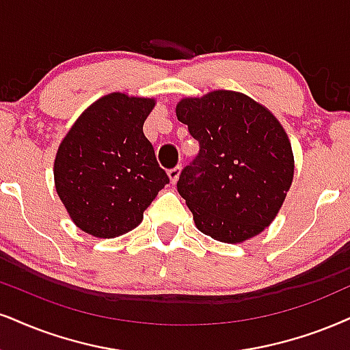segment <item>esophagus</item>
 <instances>
[{"instance_id": "esophagus-1", "label": "esophagus", "mask_w": 350, "mask_h": 350, "mask_svg": "<svg viewBox=\"0 0 350 350\" xmlns=\"http://www.w3.org/2000/svg\"><path fill=\"white\" fill-rule=\"evenodd\" d=\"M180 172H182V167L180 165H176L168 170V178H170L172 183H176V180H178V176H180Z\"/></svg>"}]
</instances>
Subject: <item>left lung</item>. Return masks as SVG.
Masks as SVG:
<instances>
[{"label":"left lung","instance_id":"8db88e82","mask_svg":"<svg viewBox=\"0 0 350 350\" xmlns=\"http://www.w3.org/2000/svg\"><path fill=\"white\" fill-rule=\"evenodd\" d=\"M176 116L200 142L180 174V196L196 227L224 243L261 234L278 215L294 178V154L279 120L234 90L185 97Z\"/></svg>","mask_w":350,"mask_h":350}]
</instances>
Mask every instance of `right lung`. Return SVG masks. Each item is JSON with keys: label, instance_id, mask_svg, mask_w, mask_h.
I'll return each instance as SVG.
<instances>
[{"label": "right lung", "instance_id": "obj_1", "mask_svg": "<svg viewBox=\"0 0 350 350\" xmlns=\"http://www.w3.org/2000/svg\"><path fill=\"white\" fill-rule=\"evenodd\" d=\"M154 98L111 92L81 113L55 157V188L81 230L115 239L139 226L170 182L142 124Z\"/></svg>", "mask_w": 350, "mask_h": 350}]
</instances>
